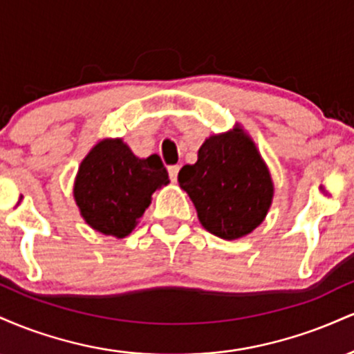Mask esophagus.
Returning a JSON list of instances; mask_svg holds the SVG:
<instances>
[{"label":"esophagus","mask_w":354,"mask_h":354,"mask_svg":"<svg viewBox=\"0 0 354 354\" xmlns=\"http://www.w3.org/2000/svg\"><path fill=\"white\" fill-rule=\"evenodd\" d=\"M178 173H180V166H178V165H173V166H169V168H168L169 180H171L173 183H176V180H178Z\"/></svg>","instance_id":"1"}]
</instances>
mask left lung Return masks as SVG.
Instances as JSON below:
<instances>
[{
  "instance_id": "left-lung-1",
  "label": "left lung",
  "mask_w": 354,
  "mask_h": 354,
  "mask_svg": "<svg viewBox=\"0 0 354 354\" xmlns=\"http://www.w3.org/2000/svg\"><path fill=\"white\" fill-rule=\"evenodd\" d=\"M178 181L189 194L201 225L223 239L251 233L273 200L266 165L241 129L209 136L196 163L183 166Z\"/></svg>"
}]
</instances>
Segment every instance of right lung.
Masks as SVG:
<instances>
[{
    "label": "right lung",
    "instance_id": "right-lung-1",
    "mask_svg": "<svg viewBox=\"0 0 354 354\" xmlns=\"http://www.w3.org/2000/svg\"><path fill=\"white\" fill-rule=\"evenodd\" d=\"M168 183V171L158 154L140 160L121 140H106L81 163L75 200L93 230L124 238L143 216L151 194Z\"/></svg>",
    "mask_w": 354,
    "mask_h": 354
}]
</instances>
